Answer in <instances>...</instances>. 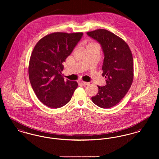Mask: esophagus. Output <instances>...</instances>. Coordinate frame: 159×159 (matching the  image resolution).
I'll return each instance as SVG.
<instances>
[{
    "mask_svg": "<svg viewBox=\"0 0 159 159\" xmlns=\"http://www.w3.org/2000/svg\"><path fill=\"white\" fill-rule=\"evenodd\" d=\"M81 83L83 84L84 85H89L90 84L89 83H87V82H84V81H81Z\"/></svg>",
    "mask_w": 159,
    "mask_h": 159,
    "instance_id": "1",
    "label": "esophagus"
}]
</instances>
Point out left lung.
Here are the masks:
<instances>
[{
  "label": "left lung",
  "mask_w": 159,
  "mask_h": 159,
  "mask_svg": "<svg viewBox=\"0 0 159 159\" xmlns=\"http://www.w3.org/2000/svg\"><path fill=\"white\" fill-rule=\"evenodd\" d=\"M87 34L100 43L104 54L102 66L106 85L99 86L93 102L102 108H111L129 91L134 79L133 57L128 45L120 37L105 29H98Z\"/></svg>",
  "instance_id": "obj_1"
}]
</instances>
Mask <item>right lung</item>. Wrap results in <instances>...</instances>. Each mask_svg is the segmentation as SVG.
Listing matches in <instances>:
<instances>
[{"instance_id":"add662e5","label":"right lung","mask_w":159,"mask_h":159,"mask_svg":"<svg viewBox=\"0 0 159 159\" xmlns=\"http://www.w3.org/2000/svg\"><path fill=\"white\" fill-rule=\"evenodd\" d=\"M83 33L56 32L40 39L32 51L29 66L32 87L38 99L51 108H61L70 100L78 87L65 80L63 62L83 37Z\"/></svg>"}]
</instances>
